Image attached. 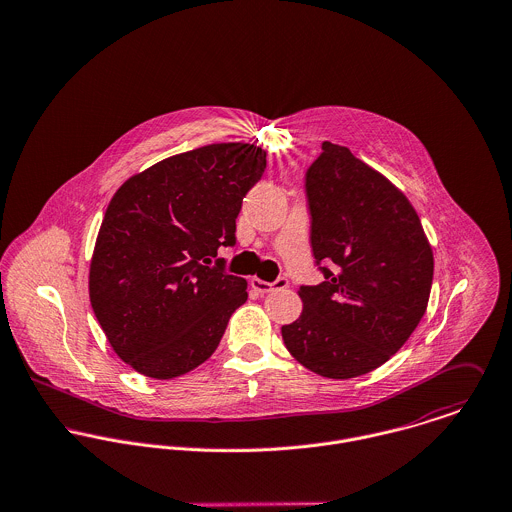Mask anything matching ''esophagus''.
<instances>
[{"mask_svg":"<svg viewBox=\"0 0 512 512\" xmlns=\"http://www.w3.org/2000/svg\"><path fill=\"white\" fill-rule=\"evenodd\" d=\"M249 283H251V286H253L257 292L265 294V292H271V290H277V288H286V286H288V279H286V277H279L275 283H267V281H261V279L253 277Z\"/></svg>","mask_w":512,"mask_h":512,"instance_id":"obj_1","label":"esophagus"}]
</instances>
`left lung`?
<instances>
[{"mask_svg":"<svg viewBox=\"0 0 512 512\" xmlns=\"http://www.w3.org/2000/svg\"><path fill=\"white\" fill-rule=\"evenodd\" d=\"M306 198L324 283L300 286L304 308L283 326L284 345L322 377H359L389 361L420 324L432 247L408 198L347 147L322 143L306 171Z\"/></svg>","mask_w":512,"mask_h":512,"instance_id":"left-lung-1","label":"left lung"}]
</instances>
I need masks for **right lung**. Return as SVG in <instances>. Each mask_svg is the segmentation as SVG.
<instances>
[{"label": "right lung", "mask_w": 512, "mask_h": 512, "mask_svg": "<svg viewBox=\"0 0 512 512\" xmlns=\"http://www.w3.org/2000/svg\"><path fill=\"white\" fill-rule=\"evenodd\" d=\"M249 143L169 157L115 192L90 263V302L115 353L137 373L174 379L218 347L247 283L218 249L235 245L245 194L267 167Z\"/></svg>", "instance_id": "right-lung-1"}]
</instances>
